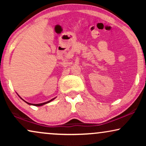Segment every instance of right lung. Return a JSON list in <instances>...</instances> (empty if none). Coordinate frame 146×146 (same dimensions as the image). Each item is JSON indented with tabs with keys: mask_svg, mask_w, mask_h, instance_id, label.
I'll use <instances>...</instances> for the list:
<instances>
[{
	"mask_svg": "<svg viewBox=\"0 0 146 146\" xmlns=\"http://www.w3.org/2000/svg\"><path fill=\"white\" fill-rule=\"evenodd\" d=\"M20 97V96H19ZM21 98V97H20ZM21 98L23 100V101H25L22 98ZM56 98H52V100H49V101H48V102H44V103H41V104H31V103H29V102H26V101H25L26 103L27 104H29V105H33V106H43V105H44V104H48V103H49V102H50L51 101H52V100H54Z\"/></svg>",
	"mask_w": 146,
	"mask_h": 146,
	"instance_id": "right-lung-1",
	"label": "right lung"
}]
</instances>
